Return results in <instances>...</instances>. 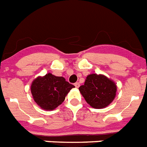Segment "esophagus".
Masks as SVG:
<instances>
[{"mask_svg": "<svg viewBox=\"0 0 147 147\" xmlns=\"http://www.w3.org/2000/svg\"><path fill=\"white\" fill-rule=\"evenodd\" d=\"M75 86H76V88H79L80 86V84L78 83V82H76V83H75Z\"/></svg>", "mask_w": 147, "mask_h": 147, "instance_id": "1", "label": "esophagus"}]
</instances>
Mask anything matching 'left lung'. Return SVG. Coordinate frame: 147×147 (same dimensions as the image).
Listing matches in <instances>:
<instances>
[{
  "label": "left lung",
  "mask_w": 147,
  "mask_h": 147,
  "mask_svg": "<svg viewBox=\"0 0 147 147\" xmlns=\"http://www.w3.org/2000/svg\"><path fill=\"white\" fill-rule=\"evenodd\" d=\"M79 90L90 107L100 109L113 102L116 94V85L106 76L91 74L86 78Z\"/></svg>",
  "instance_id": "1"
}]
</instances>
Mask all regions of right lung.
<instances>
[{
  "instance_id": "1",
  "label": "right lung",
  "mask_w": 147,
  "mask_h": 147,
  "mask_svg": "<svg viewBox=\"0 0 147 147\" xmlns=\"http://www.w3.org/2000/svg\"><path fill=\"white\" fill-rule=\"evenodd\" d=\"M73 88L75 86L66 82L63 77L48 73L32 82L31 91L34 100L40 108L53 110L64 101L66 94Z\"/></svg>"
}]
</instances>
